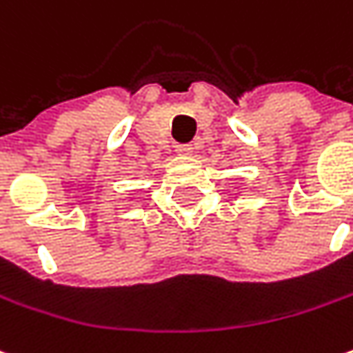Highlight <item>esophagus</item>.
Masks as SVG:
<instances>
[{
	"mask_svg": "<svg viewBox=\"0 0 353 353\" xmlns=\"http://www.w3.org/2000/svg\"><path fill=\"white\" fill-rule=\"evenodd\" d=\"M176 152L177 154H181V156H190V154L193 152V148L192 144H177Z\"/></svg>",
	"mask_w": 353,
	"mask_h": 353,
	"instance_id": "1",
	"label": "esophagus"
}]
</instances>
